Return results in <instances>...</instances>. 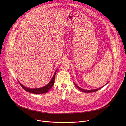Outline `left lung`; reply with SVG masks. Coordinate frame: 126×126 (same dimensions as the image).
I'll list each match as a JSON object with an SVG mask.
<instances>
[{
  "label": "left lung",
  "mask_w": 126,
  "mask_h": 126,
  "mask_svg": "<svg viewBox=\"0 0 126 126\" xmlns=\"http://www.w3.org/2000/svg\"><path fill=\"white\" fill-rule=\"evenodd\" d=\"M108 83H107L105 85H106ZM74 85H75V86H76V87L78 88V89H79V90H80V91H81L82 92H85V93H91V92H95V91H98V90H99L100 89H101V88H102L103 87H104L105 85H104V86H103L102 87H100V88H97V89H91V90H85V89H82V88H80V87H79V86H78L77 84H76L74 82Z\"/></svg>",
  "instance_id": "1"
}]
</instances>
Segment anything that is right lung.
Wrapping results in <instances>:
<instances>
[{"mask_svg": "<svg viewBox=\"0 0 126 126\" xmlns=\"http://www.w3.org/2000/svg\"><path fill=\"white\" fill-rule=\"evenodd\" d=\"M57 69L56 70V71L55 72L54 74V75L53 76V77L51 79V80H50V81L46 86L41 87V88H27L25 86H24V85H23L19 81V83L20 84V85L22 86V87L24 89L26 90V91L31 93H33V94H43V93H47L48 90L50 89H51L52 88V87L53 86L54 84V81H55V75H56V73L57 72Z\"/></svg>", "mask_w": 126, "mask_h": 126, "instance_id": "1", "label": "right lung"}]
</instances>
